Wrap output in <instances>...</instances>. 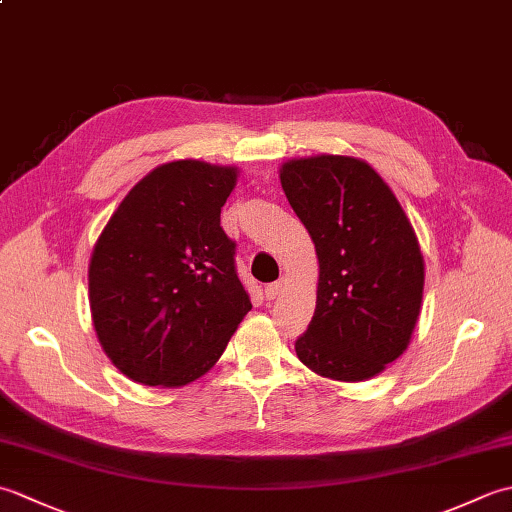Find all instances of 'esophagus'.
Here are the masks:
<instances>
[{
    "mask_svg": "<svg viewBox=\"0 0 512 512\" xmlns=\"http://www.w3.org/2000/svg\"><path fill=\"white\" fill-rule=\"evenodd\" d=\"M284 286H286V279H277L275 284H268L266 286V299L268 301H275L281 295V290H284Z\"/></svg>",
    "mask_w": 512,
    "mask_h": 512,
    "instance_id": "obj_1",
    "label": "esophagus"
}]
</instances>
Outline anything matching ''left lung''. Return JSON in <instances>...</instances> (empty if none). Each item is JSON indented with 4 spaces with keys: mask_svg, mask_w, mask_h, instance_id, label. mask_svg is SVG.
<instances>
[{
    "mask_svg": "<svg viewBox=\"0 0 512 512\" xmlns=\"http://www.w3.org/2000/svg\"><path fill=\"white\" fill-rule=\"evenodd\" d=\"M286 198L319 259L317 308L299 361L341 383L378 376L416 328L424 259L389 184L354 156L292 158L279 169Z\"/></svg>",
    "mask_w": 512,
    "mask_h": 512,
    "instance_id": "8db88e82",
    "label": "left lung"
}]
</instances>
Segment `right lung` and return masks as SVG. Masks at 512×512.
Listing matches in <instances>:
<instances>
[{"label":"right lung","mask_w":512,"mask_h":512,"mask_svg":"<svg viewBox=\"0 0 512 512\" xmlns=\"http://www.w3.org/2000/svg\"><path fill=\"white\" fill-rule=\"evenodd\" d=\"M239 169L173 160L136 182L90 257L92 323L107 358L149 387L204 376L253 308L220 213Z\"/></svg>","instance_id":"1"}]
</instances>
